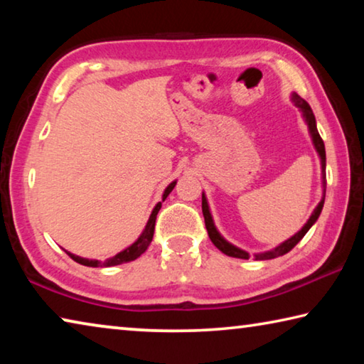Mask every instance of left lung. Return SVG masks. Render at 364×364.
<instances>
[{
	"instance_id": "obj_1",
	"label": "left lung",
	"mask_w": 364,
	"mask_h": 364,
	"mask_svg": "<svg viewBox=\"0 0 364 364\" xmlns=\"http://www.w3.org/2000/svg\"><path fill=\"white\" fill-rule=\"evenodd\" d=\"M292 102L300 109L301 115H304V119H305L306 125H308V132H310V136H311V141H313V146H315L318 156H319V159H321L323 197H321V200H319V204L316 205L315 210H313L311 217L308 218V221H306V223L304 225V228H301L299 232H295L292 237L287 239V241L281 242L278 247L267 250V252H258V254H254L255 260H271V258L281 257V255L287 254L289 250H292L295 245L300 242V239L304 237L305 234L308 232V230H310V228L316 223V220L319 217V213H321L323 205H324V197H326V149H324V143H323V139H321V136H319V133H318L316 119H315V115H313V110L310 107V104H308L305 100H301V97L297 93H292ZM202 213H204V220H205V228H207L208 237H210V241L215 244V247L220 249L228 257L244 258V260H247V258L250 257L247 252L236 247V245H232L231 242H228L226 239L218 232L217 226H215V223H213L210 208H208V202H207V197H205L204 193H202Z\"/></svg>"
}]
</instances>
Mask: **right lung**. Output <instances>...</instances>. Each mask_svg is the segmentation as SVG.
I'll return each instance as SVG.
<instances>
[{"label":"right lung","mask_w":364,"mask_h":364,"mask_svg":"<svg viewBox=\"0 0 364 364\" xmlns=\"http://www.w3.org/2000/svg\"><path fill=\"white\" fill-rule=\"evenodd\" d=\"M176 184V180L171 181L167 188H165L164 194H162V200L157 202V205L154 207V210L151 213L149 220H147V223L144 226L143 232H141V236L134 241L132 245H128V247L125 250L119 252V254L107 258L106 262H100V260H90V258H83V257H78V255H73L70 254V252H67L69 254V257L72 258V260H75L77 263L80 264H85V267H115V264H122V263H127V262H133L136 260L138 257H141L144 254V252L147 250V247H149V244L152 241V236H154V228H156V218H157V213L160 210V207H162V202L167 199L168 194L173 191Z\"/></svg>","instance_id":"right-lung-1"}]
</instances>
